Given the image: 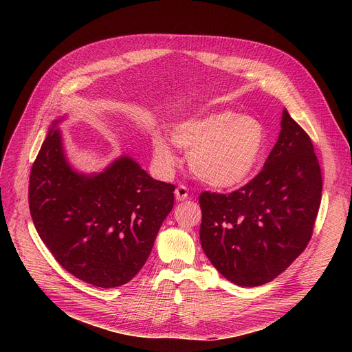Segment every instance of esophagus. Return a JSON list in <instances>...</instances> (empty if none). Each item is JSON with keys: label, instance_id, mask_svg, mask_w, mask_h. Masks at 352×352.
I'll use <instances>...</instances> for the list:
<instances>
[{"label": "esophagus", "instance_id": "1", "mask_svg": "<svg viewBox=\"0 0 352 352\" xmlns=\"http://www.w3.org/2000/svg\"><path fill=\"white\" fill-rule=\"evenodd\" d=\"M188 197H190V192H188V188L186 186H178L175 188V198L178 201H184V199H187Z\"/></svg>", "mask_w": 352, "mask_h": 352}]
</instances>
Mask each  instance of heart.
Listing matches in <instances>:
<instances>
[{"label": "heart", "instance_id": "b5f03b06", "mask_svg": "<svg viewBox=\"0 0 352 352\" xmlns=\"http://www.w3.org/2000/svg\"><path fill=\"white\" fill-rule=\"evenodd\" d=\"M171 141L190 153L192 173L215 188L241 186L255 171L265 150L264 124L252 116L217 111L174 126ZM153 154L164 168H173L177 157L164 137H153Z\"/></svg>", "mask_w": 352, "mask_h": 352}]
</instances>
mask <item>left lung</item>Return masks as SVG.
I'll use <instances>...</instances> for the list:
<instances>
[{
  "label": "left lung",
  "mask_w": 352,
  "mask_h": 352,
  "mask_svg": "<svg viewBox=\"0 0 352 352\" xmlns=\"http://www.w3.org/2000/svg\"><path fill=\"white\" fill-rule=\"evenodd\" d=\"M321 194L311 138L284 109L278 141L261 173L230 194L199 195L202 250L228 281L267 284L307 248Z\"/></svg>",
  "instance_id": "obj_1"
}]
</instances>
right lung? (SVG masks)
Instances as JSON below:
<instances>
[{
  "label": "right lung",
  "mask_w": 352,
  "mask_h": 352,
  "mask_svg": "<svg viewBox=\"0 0 352 352\" xmlns=\"http://www.w3.org/2000/svg\"><path fill=\"white\" fill-rule=\"evenodd\" d=\"M57 122L31 168L28 204L35 230L77 278L101 288L126 284L150 255L173 210L175 187L151 178L129 157L100 174L74 171Z\"/></svg>",
  "instance_id": "1"
}]
</instances>
